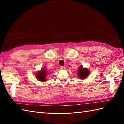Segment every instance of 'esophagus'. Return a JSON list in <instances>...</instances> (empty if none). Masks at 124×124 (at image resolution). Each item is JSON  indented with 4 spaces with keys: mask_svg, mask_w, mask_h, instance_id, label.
I'll list each match as a JSON object with an SVG mask.
<instances>
[{
    "mask_svg": "<svg viewBox=\"0 0 124 124\" xmlns=\"http://www.w3.org/2000/svg\"><path fill=\"white\" fill-rule=\"evenodd\" d=\"M60 69H61V70H65V67H62V66H61L60 67Z\"/></svg>",
    "mask_w": 124,
    "mask_h": 124,
    "instance_id": "1",
    "label": "esophagus"
}]
</instances>
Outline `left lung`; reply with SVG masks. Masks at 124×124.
Here are the masks:
<instances>
[{"instance_id": "obj_1", "label": "left lung", "mask_w": 124, "mask_h": 124, "mask_svg": "<svg viewBox=\"0 0 124 124\" xmlns=\"http://www.w3.org/2000/svg\"><path fill=\"white\" fill-rule=\"evenodd\" d=\"M90 71L87 68H84L83 65H80L78 69V77L79 79H85L88 77Z\"/></svg>"}]
</instances>
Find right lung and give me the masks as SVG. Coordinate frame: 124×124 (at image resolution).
Segmentation results:
<instances>
[{
  "mask_svg": "<svg viewBox=\"0 0 124 124\" xmlns=\"http://www.w3.org/2000/svg\"><path fill=\"white\" fill-rule=\"evenodd\" d=\"M47 74H48V71L46 70V68L44 67L43 68H41V70L38 71L36 73V77L38 80L41 81H41L45 82L48 79L47 78H46Z\"/></svg>",
  "mask_w": 124,
  "mask_h": 124,
  "instance_id": "1",
  "label": "right lung"
}]
</instances>
